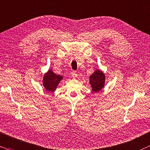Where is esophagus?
<instances>
[{"mask_svg": "<svg viewBox=\"0 0 150 150\" xmlns=\"http://www.w3.org/2000/svg\"><path fill=\"white\" fill-rule=\"evenodd\" d=\"M71 76H72V77H73V78H76L77 76V73H76V72H75V71L72 72V73H71Z\"/></svg>", "mask_w": 150, "mask_h": 150, "instance_id": "34e87169", "label": "esophagus"}]
</instances>
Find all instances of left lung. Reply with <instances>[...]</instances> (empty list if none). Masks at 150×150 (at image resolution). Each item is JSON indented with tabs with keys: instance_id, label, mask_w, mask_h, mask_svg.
Here are the masks:
<instances>
[{
	"instance_id": "8db88e82",
	"label": "left lung",
	"mask_w": 150,
	"mask_h": 150,
	"mask_svg": "<svg viewBox=\"0 0 150 150\" xmlns=\"http://www.w3.org/2000/svg\"><path fill=\"white\" fill-rule=\"evenodd\" d=\"M105 75L101 70L97 69L89 77V83L93 92L98 93L104 88L105 84Z\"/></svg>"
}]
</instances>
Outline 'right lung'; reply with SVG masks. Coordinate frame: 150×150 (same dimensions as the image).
Here are the masks:
<instances>
[{
	"label": "right lung",
	"instance_id": "1",
	"mask_svg": "<svg viewBox=\"0 0 150 150\" xmlns=\"http://www.w3.org/2000/svg\"><path fill=\"white\" fill-rule=\"evenodd\" d=\"M63 78V76L57 75L52 70L49 69L43 75V86L47 91L53 92L56 90L57 87Z\"/></svg>",
	"mask_w": 150,
	"mask_h": 150
}]
</instances>
